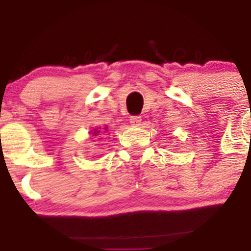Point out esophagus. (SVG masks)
Listing matches in <instances>:
<instances>
[{"label":"esophagus","mask_w":251,"mask_h":251,"mask_svg":"<svg viewBox=\"0 0 251 251\" xmlns=\"http://www.w3.org/2000/svg\"><path fill=\"white\" fill-rule=\"evenodd\" d=\"M141 121H142V118L141 116H131L130 118V124L132 126H140L141 125Z\"/></svg>","instance_id":"esophagus-1"}]
</instances>
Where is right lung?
Returning a JSON list of instances; mask_svg holds the SVG:
<instances>
[{
	"mask_svg": "<svg viewBox=\"0 0 251 251\" xmlns=\"http://www.w3.org/2000/svg\"><path fill=\"white\" fill-rule=\"evenodd\" d=\"M100 130H102V128H95V130H92V131H91V135H92V136H97V135H100V132H102V131H100ZM103 130H104V131H107L108 130V127H107V126H105V127L104 128H103Z\"/></svg>",
	"mask_w": 251,
	"mask_h": 251,
	"instance_id": "right-lung-1",
	"label": "right lung"
}]
</instances>
